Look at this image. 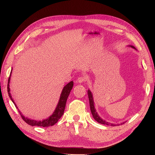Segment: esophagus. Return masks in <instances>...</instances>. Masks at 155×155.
Here are the masks:
<instances>
[{"label":"esophagus","mask_w":155,"mask_h":155,"mask_svg":"<svg viewBox=\"0 0 155 155\" xmlns=\"http://www.w3.org/2000/svg\"><path fill=\"white\" fill-rule=\"evenodd\" d=\"M86 80V78L85 77H80L78 78V79L77 80V82L78 83H82Z\"/></svg>","instance_id":"obj_1"}]
</instances>
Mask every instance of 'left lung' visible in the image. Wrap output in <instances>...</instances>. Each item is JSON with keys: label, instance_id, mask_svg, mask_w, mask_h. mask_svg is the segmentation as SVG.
<instances>
[{"label": "left lung", "instance_id": "obj_1", "mask_svg": "<svg viewBox=\"0 0 155 155\" xmlns=\"http://www.w3.org/2000/svg\"><path fill=\"white\" fill-rule=\"evenodd\" d=\"M129 46H131V48H135V47H134L133 46H131L129 45ZM87 93H88V99H89V103H90V108H91V112H92V114L93 116V117L94 119L98 122L100 124H105V125H107V126H119V124H112V123H108V122L105 121V120L102 119V118L100 117V116L98 115V114H97V112H96V110L95 109V107H94V99H93V95H92V92H91L90 90H88L87 91ZM124 123H121V124H124Z\"/></svg>", "mask_w": 155, "mask_h": 155}]
</instances>
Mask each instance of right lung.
Here are the masks:
<instances>
[{
	"label": "right lung",
	"instance_id": "add662e5",
	"mask_svg": "<svg viewBox=\"0 0 155 155\" xmlns=\"http://www.w3.org/2000/svg\"><path fill=\"white\" fill-rule=\"evenodd\" d=\"M11 72L10 74V77H9V79H8V84H7V92L8 94H9V96L11 98V101L14 104L15 107L18 109L17 107V105L15 104L14 101H13L11 94L10 93V88H9V83H10V80H11ZM73 82L71 81L70 82L67 84L66 85H65L63 87V91L61 92L60 97V100L58 103V105L56 107V109L54 110V112L53 113V114L49 117L48 119H45L43 120H32L30 119H28V117H25L21 114V111L19 110V114L21 115L22 119L26 122L27 124L29 125H31L32 126H40V127H48V126H53L54 124H56L57 122L58 121V120L61 117L63 116L64 109H65V105H66V102L68 99V97L71 91V89L73 88ZM19 110V109H18Z\"/></svg>",
	"mask_w": 155,
	"mask_h": 155
}]
</instances>
